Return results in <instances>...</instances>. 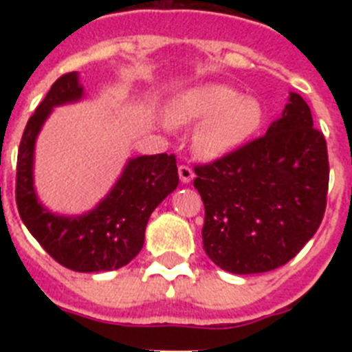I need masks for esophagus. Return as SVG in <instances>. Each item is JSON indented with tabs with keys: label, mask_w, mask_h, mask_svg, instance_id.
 Listing matches in <instances>:
<instances>
[{
	"label": "esophagus",
	"mask_w": 352,
	"mask_h": 352,
	"mask_svg": "<svg viewBox=\"0 0 352 352\" xmlns=\"http://www.w3.org/2000/svg\"><path fill=\"white\" fill-rule=\"evenodd\" d=\"M178 174H179V179H182L183 183H190L192 179H194V170H192L188 166H179Z\"/></svg>",
	"instance_id": "esophagus-1"
}]
</instances>
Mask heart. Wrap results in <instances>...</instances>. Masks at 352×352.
Returning <instances> with one entry per match:
<instances>
[{
    "mask_svg": "<svg viewBox=\"0 0 352 352\" xmlns=\"http://www.w3.org/2000/svg\"><path fill=\"white\" fill-rule=\"evenodd\" d=\"M264 120L266 111L257 98L243 96L227 84L206 82L174 98L166 126L199 121L192 133V148L201 158L217 160L250 141L263 129Z\"/></svg>",
    "mask_w": 352,
    "mask_h": 352,
    "instance_id": "1",
    "label": "heart"
}]
</instances>
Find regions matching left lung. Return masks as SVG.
<instances>
[{
	"label": "left lung",
	"instance_id": "left-lung-1",
	"mask_svg": "<svg viewBox=\"0 0 352 352\" xmlns=\"http://www.w3.org/2000/svg\"><path fill=\"white\" fill-rule=\"evenodd\" d=\"M194 170L206 211L204 252L226 272L280 268L321 226L328 149L298 93H289L282 116L263 138Z\"/></svg>",
	"mask_w": 352,
	"mask_h": 352
}]
</instances>
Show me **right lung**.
Segmentation results:
<instances>
[{"mask_svg": "<svg viewBox=\"0 0 352 352\" xmlns=\"http://www.w3.org/2000/svg\"><path fill=\"white\" fill-rule=\"evenodd\" d=\"M82 96L79 74H65L30 118L19 146L15 201L28 231L61 266L80 273L113 272L141 252L149 214L178 186V167L176 157L167 153L130 158L109 194L88 213L67 217L47 210L33 179L36 138L52 109Z\"/></svg>", "mask_w": 352, "mask_h": 352, "instance_id": "right-lung-1", "label": "right lung"}]
</instances>
